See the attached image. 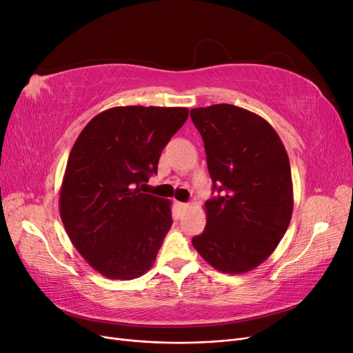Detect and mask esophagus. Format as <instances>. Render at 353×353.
Returning <instances> with one entry per match:
<instances>
[{
	"label": "esophagus",
	"instance_id": "obj_1",
	"mask_svg": "<svg viewBox=\"0 0 353 353\" xmlns=\"http://www.w3.org/2000/svg\"><path fill=\"white\" fill-rule=\"evenodd\" d=\"M178 208H179V209H183V210H185V209H188V208H190V205H188V203H178Z\"/></svg>",
	"mask_w": 353,
	"mask_h": 353
}]
</instances>
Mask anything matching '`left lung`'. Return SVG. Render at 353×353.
Listing matches in <instances>:
<instances>
[{
    "mask_svg": "<svg viewBox=\"0 0 353 353\" xmlns=\"http://www.w3.org/2000/svg\"><path fill=\"white\" fill-rule=\"evenodd\" d=\"M190 116L219 193L205 203L206 228L193 245L221 272H248L270 258L292 219L287 152L263 117L237 105L213 104Z\"/></svg>",
    "mask_w": 353,
    "mask_h": 353,
    "instance_id": "8db88e82",
    "label": "left lung"
}]
</instances>
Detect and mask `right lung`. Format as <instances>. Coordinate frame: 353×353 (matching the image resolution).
<instances>
[{"label": "right lung", "instance_id": "right-lung-1", "mask_svg": "<svg viewBox=\"0 0 353 353\" xmlns=\"http://www.w3.org/2000/svg\"><path fill=\"white\" fill-rule=\"evenodd\" d=\"M187 117V108H112L92 117L72 147L60 218L82 258L110 280L145 274L172 227L170 201L143 188Z\"/></svg>", "mask_w": 353, "mask_h": 353}]
</instances>
